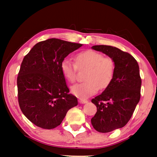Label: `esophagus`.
I'll list each match as a JSON object with an SVG mask.
<instances>
[{"instance_id": "34e87169", "label": "esophagus", "mask_w": 157, "mask_h": 157, "mask_svg": "<svg viewBox=\"0 0 157 157\" xmlns=\"http://www.w3.org/2000/svg\"><path fill=\"white\" fill-rule=\"evenodd\" d=\"M78 101L79 103H81V104H86V103L88 102V101L86 99H83V98H79Z\"/></svg>"}]
</instances>
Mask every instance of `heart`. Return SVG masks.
Wrapping results in <instances>:
<instances>
[{"label":"heart","mask_w":157,"mask_h":157,"mask_svg":"<svg viewBox=\"0 0 157 157\" xmlns=\"http://www.w3.org/2000/svg\"><path fill=\"white\" fill-rule=\"evenodd\" d=\"M84 67L88 68L84 77L86 81L71 87L72 94L80 98L93 95L98 88H106L112 81L115 71V64L112 59L105 58L102 53L92 50L78 53L75 57V63L66 58L60 66L64 78L71 83L76 81L77 68Z\"/></svg>","instance_id":"1"}]
</instances>
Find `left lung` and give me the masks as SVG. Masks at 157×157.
Wrapping results in <instances>:
<instances>
[{
	"label": "left lung",
	"instance_id": "obj_1",
	"mask_svg": "<svg viewBox=\"0 0 157 157\" xmlns=\"http://www.w3.org/2000/svg\"><path fill=\"white\" fill-rule=\"evenodd\" d=\"M109 56L115 64L112 81L91 102L97 111L91 121L98 132L108 133L128 123L141 97V79L139 64L128 53L111 46L91 47Z\"/></svg>",
	"mask_w": 157,
	"mask_h": 157
}]
</instances>
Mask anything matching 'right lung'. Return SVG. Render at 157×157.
<instances>
[{"label":"right lung","mask_w":157,"mask_h":157,"mask_svg":"<svg viewBox=\"0 0 157 157\" xmlns=\"http://www.w3.org/2000/svg\"><path fill=\"white\" fill-rule=\"evenodd\" d=\"M82 44L58 38L36 44L25 56L17 78L21 110L33 124L52 129L78 105L62 74L61 61Z\"/></svg>","instance_id":"obj_1"}]
</instances>
